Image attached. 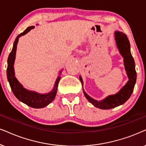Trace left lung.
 Returning a JSON list of instances; mask_svg holds the SVG:
<instances>
[{"label": "left lung", "instance_id": "left-lung-1", "mask_svg": "<svg viewBox=\"0 0 146 146\" xmlns=\"http://www.w3.org/2000/svg\"><path fill=\"white\" fill-rule=\"evenodd\" d=\"M115 39L116 41L117 48L119 53L123 58V62L125 70L127 75L128 77V81L121 89L115 94H111L101 100L97 101L86 94L83 88V80L81 76L79 78L82 85L83 92L86 99L92 104L94 107L101 109H110L118 107L124 104L131 96L132 92L133 91L134 86L136 82L137 78V73L135 71V65L133 58L132 57L130 51V43L128 40L127 37L124 33L121 31H115Z\"/></svg>", "mask_w": 146, "mask_h": 146}]
</instances>
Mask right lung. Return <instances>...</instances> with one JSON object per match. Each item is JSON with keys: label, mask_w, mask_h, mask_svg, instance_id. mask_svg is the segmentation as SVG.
Segmentation results:
<instances>
[{"label": "right lung", "mask_w": 146, "mask_h": 146, "mask_svg": "<svg viewBox=\"0 0 146 146\" xmlns=\"http://www.w3.org/2000/svg\"><path fill=\"white\" fill-rule=\"evenodd\" d=\"M35 27L34 26L27 27L25 31L19 34L15 39V42L13 43V47L12 51L9 54L8 60H7V79L10 84L11 90L16 96L19 101L23 103L29 107L35 109H41L52 103L56 97L57 90H58V83L61 78V73L62 70L59 72V75L57 77L56 82H55L54 86L53 89L50 92L45 94H40L32 90H29L25 88L19 82L17 78L15 77V70H14V64L15 60V56H16L17 46L19 41V38L21 36L27 34L31 29Z\"/></svg>", "instance_id": "right-lung-1"}]
</instances>
